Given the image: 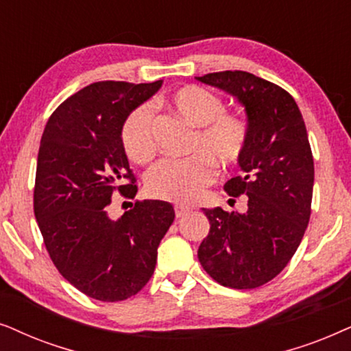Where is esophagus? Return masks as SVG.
<instances>
[{"instance_id":"1","label":"esophagus","mask_w":351,"mask_h":351,"mask_svg":"<svg viewBox=\"0 0 351 351\" xmlns=\"http://www.w3.org/2000/svg\"><path fill=\"white\" fill-rule=\"evenodd\" d=\"M191 212L189 207H186V205H175V215L176 218H183L186 217Z\"/></svg>"}]
</instances>
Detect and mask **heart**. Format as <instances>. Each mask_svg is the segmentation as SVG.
Returning <instances> with one entry per match:
<instances>
[{
  "mask_svg": "<svg viewBox=\"0 0 351 351\" xmlns=\"http://www.w3.org/2000/svg\"><path fill=\"white\" fill-rule=\"evenodd\" d=\"M168 109L195 128L186 160H165L146 178L152 197L167 202L189 204L215 180V165L232 168L242 160L249 146L250 121L237 112L224 110L226 104L215 93L197 85H186L165 101ZM125 152L138 165L156 157L152 112L147 106L133 109L120 132Z\"/></svg>",
  "mask_w": 351,
  "mask_h": 351,
  "instance_id": "heart-1",
  "label": "heart"
}]
</instances>
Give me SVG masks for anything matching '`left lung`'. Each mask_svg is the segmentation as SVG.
Listing matches in <instances>:
<instances>
[{
    "instance_id": "1",
    "label": "left lung",
    "mask_w": 351,
    "mask_h": 351,
    "mask_svg": "<svg viewBox=\"0 0 351 351\" xmlns=\"http://www.w3.org/2000/svg\"><path fill=\"white\" fill-rule=\"evenodd\" d=\"M245 106L250 139L241 176L224 184L231 197H249L245 213L204 208L210 232L197 256L207 274L231 289H255L286 268L311 215L315 163L305 121L284 88L244 70L197 77Z\"/></svg>"
}]
</instances>
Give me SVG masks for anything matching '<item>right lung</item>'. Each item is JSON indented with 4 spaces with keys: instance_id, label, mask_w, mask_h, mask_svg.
Wrapping results in <instances>:
<instances>
[{
    "instance_id": "obj_1",
    "label": "right lung",
    "mask_w": 351,
    "mask_h": 351,
    "mask_svg": "<svg viewBox=\"0 0 351 351\" xmlns=\"http://www.w3.org/2000/svg\"><path fill=\"white\" fill-rule=\"evenodd\" d=\"M160 86L162 80L91 83L51 114L41 136L35 218L59 273L96 300H127L146 286L175 219L163 200H136L115 221L107 213L114 193H138L121 125Z\"/></svg>"
}]
</instances>
